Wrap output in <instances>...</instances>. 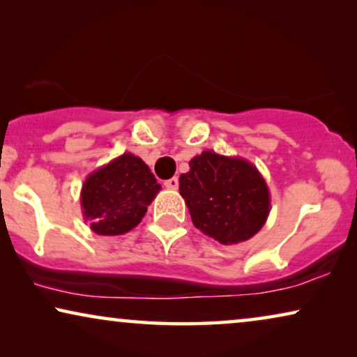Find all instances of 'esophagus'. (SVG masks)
Wrapping results in <instances>:
<instances>
[{
	"label": "esophagus",
	"instance_id": "obj_1",
	"mask_svg": "<svg viewBox=\"0 0 357 357\" xmlns=\"http://www.w3.org/2000/svg\"><path fill=\"white\" fill-rule=\"evenodd\" d=\"M164 185H165V188H169V190H177V187H178V178H177V177H172V178L165 180Z\"/></svg>",
	"mask_w": 357,
	"mask_h": 357
}]
</instances>
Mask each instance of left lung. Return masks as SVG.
I'll list each match as a JSON object with an SVG mask.
<instances>
[{
	"label": "left lung",
	"instance_id": "left-lung-1",
	"mask_svg": "<svg viewBox=\"0 0 357 357\" xmlns=\"http://www.w3.org/2000/svg\"><path fill=\"white\" fill-rule=\"evenodd\" d=\"M178 178L195 227L222 245L245 242L265 226L270 190L247 159L203 151Z\"/></svg>",
	"mask_w": 357,
	"mask_h": 357
}]
</instances>
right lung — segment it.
I'll list each match as a JSON object with an SVG mask.
<instances>
[{
  "instance_id": "right-lung-1",
  "label": "right lung",
  "mask_w": 357,
  "mask_h": 357,
  "mask_svg": "<svg viewBox=\"0 0 357 357\" xmlns=\"http://www.w3.org/2000/svg\"><path fill=\"white\" fill-rule=\"evenodd\" d=\"M160 185L138 155L125 153L87 175L81 209L99 236H121L141 222Z\"/></svg>"
}]
</instances>
